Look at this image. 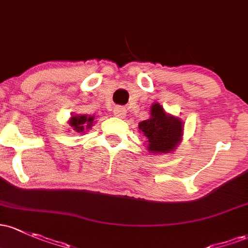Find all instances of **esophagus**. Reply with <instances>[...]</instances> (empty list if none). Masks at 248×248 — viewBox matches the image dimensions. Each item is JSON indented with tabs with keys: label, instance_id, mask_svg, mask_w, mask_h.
<instances>
[{
	"label": "esophagus",
	"instance_id": "obj_1",
	"mask_svg": "<svg viewBox=\"0 0 248 248\" xmlns=\"http://www.w3.org/2000/svg\"><path fill=\"white\" fill-rule=\"evenodd\" d=\"M114 114H115V116H118V118H124L127 114V111L124 108H121V107H118L115 110H114Z\"/></svg>",
	"mask_w": 248,
	"mask_h": 248
}]
</instances>
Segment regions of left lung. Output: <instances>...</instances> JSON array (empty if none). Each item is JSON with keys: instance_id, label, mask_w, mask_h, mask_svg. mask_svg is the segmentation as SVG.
Returning <instances> with one entry per match:
<instances>
[{"instance_id": "1", "label": "left lung", "mask_w": 248, "mask_h": 248, "mask_svg": "<svg viewBox=\"0 0 248 248\" xmlns=\"http://www.w3.org/2000/svg\"><path fill=\"white\" fill-rule=\"evenodd\" d=\"M139 129L146 139L147 151L153 154L172 153L181 142L184 122L167 113L159 102L152 105L149 119L139 124Z\"/></svg>"}]
</instances>
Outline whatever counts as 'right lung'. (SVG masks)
<instances>
[{
  "mask_svg": "<svg viewBox=\"0 0 248 248\" xmlns=\"http://www.w3.org/2000/svg\"><path fill=\"white\" fill-rule=\"evenodd\" d=\"M94 122V115H82V114H72V116L68 120V124L72 127V130L78 133V134H82V133H86L87 130L91 129Z\"/></svg>",
  "mask_w": 248,
  "mask_h": 248,
  "instance_id": "right-lung-1",
  "label": "right lung"
}]
</instances>
